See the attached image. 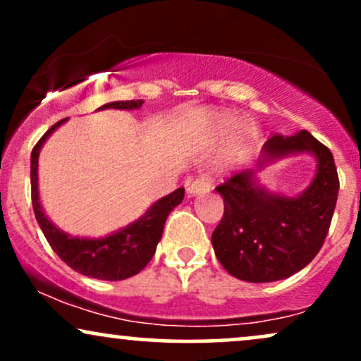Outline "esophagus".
Returning <instances> with one entry per match:
<instances>
[{
	"instance_id": "esophagus-1",
	"label": "esophagus",
	"mask_w": 361,
	"mask_h": 361,
	"mask_svg": "<svg viewBox=\"0 0 361 361\" xmlns=\"http://www.w3.org/2000/svg\"><path fill=\"white\" fill-rule=\"evenodd\" d=\"M210 188H212L210 181L207 180L205 176H202V178H198V180H195L192 185H188V188H186V193H188V197H197V195L209 193Z\"/></svg>"
}]
</instances>
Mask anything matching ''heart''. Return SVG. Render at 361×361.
Here are the masks:
<instances>
[{
    "mask_svg": "<svg viewBox=\"0 0 361 361\" xmlns=\"http://www.w3.org/2000/svg\"><path fill=\"white\" fill-rule=\"evenodd\" d=\"M212 130L215 139L222 140L229 137L227 151L219 163L221 171H229L243 163L251 154L255 144V130L241 122V118L233 111H217L212 117Z\"/></svg>",
    "mask_w": 361,
    "mask_h": 361,
    "instance_id": "b5f03b06",
    "label": "heart"
}]
</instances>
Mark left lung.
<instances>
[{"label":"left lung","instance_id":"1","mask_svg":"<svg viewBox=\"0 0 361 361\" xmlns=\"http://www.w3.org/2000/svg\"><path fill=\"white\" fill-rule=\"evenodd\" d=\"M317 159L311 183L297 195L275 192L257 175L285 157ZM224 217L212 234L215 256L227 273L251 283L283 280L316 258L329 231L339 180L334 157L307 130L273 135L264 142L258 169H244L217 186Z\"/></svg>","mask_w":361,"mask_h":361}]
</instances>
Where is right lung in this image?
Segmentation results:
<instances>
[{
  "label": "right lung",
  "mask_w": 361,
  "mask_h": 361,
  "mask_svg": "<svg viewBox=\"0 0 361 361\" xmlns=\"http://www.w3.org/2000/svg\"><path fill=\"white\" fill-rule=\"evenodd\" d=\"M142 100L130 102H111L102 105L97 111L102 110H139ZM68 118H62L56 126H52L37 142L30 157V183H32V205H34L35 219L40 229L59 258L68 267L81 275L90 279L117 281L126 280L137 275L140 270L151 261L156 252L157 243L163 235L164 224L169 212L183 202L185 188H178L166 197L159 198L144 212L137 221L127 224L122 229L115 231L102 238H82L71 235L57 227L40 204L39 195V156L45 140L59 128Z\"/></svg>",
  "instance_id": "obj_1"
}]
</instances>
